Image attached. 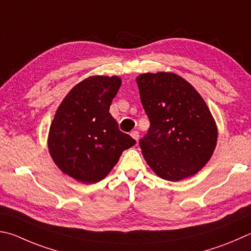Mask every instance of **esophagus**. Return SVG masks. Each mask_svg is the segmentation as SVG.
<instances>
[{
	"mask_svg": "<svg viewBox=\"0 0 251 251\" xmlns=\"http://www.w3.org/2000/svg\"><path fill=\"white\" fill-rule=\"evenodd\" d=\"M130 136H131V137H133V138H134L136 141H137V140H138V138H139V133H138L137 130H135V131H131Z\"/></svg>",
	"mask_w": 251,
	"mask_h": 251,
	"instance_id": "1",
	"label": "esophagus"
}]
</instances>
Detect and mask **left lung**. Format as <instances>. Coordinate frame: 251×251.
I'll list each match as a JSON object with an SVG mask.
<instances>
[{
	"label": "left lung",
	"mask_w": 251,
	"mask_h": 251,
	"mask_svg": "<svg viewBox=\"0 0 251 251\" xmlns=\"http://www.w3.org/2000/svg\"><path fill=\"white\" fill-rule=\"evenodd\" d=\"M150 122L139 140L145 160L161 179L180 181L206 165L217 144V126L197 90L172 72L136 78Z\"/></svg>",
	"instance_id": "obj_1"
}]
</instances>
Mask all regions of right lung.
<instances>
[{
  "instance_id": "right-lung-1",
  "label": "right lung",
  "mask_w": 251,
  "mask_h": 251,
  "mask_svg": "<svg viewBox=\"0 0 251 251\" xmlns=\"http://www.w3.org/2000/svg\"><path fill=\"white\" fill-rule=\"evenodd\" d=\"M122 84L120 76L93 75L79 82L63 99L48 134L53 162L82 183L104 179L122 152L136 144L118 129L110 106Z\"/></svg>"
}]
</instances>
